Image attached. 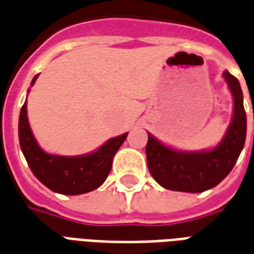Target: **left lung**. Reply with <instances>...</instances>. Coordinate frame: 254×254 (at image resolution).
<instances>
[{
	"label": "left lung",
	"mask_w": 254,
	"mask_h": 254,
	"mask_svg": "<svg viewBox=\"0 0 254 254\" xmlns=\"http://www.w3.org/2000/svg\"><path fill=\"white\" fill-rule=\"evenodd\" d=\"M229 85L234 113L222 141L208 151H178L167 147L148 133L145 147L147 165L151 176L160 187L169 190L200 193L216 187L233 170L246 138V113L240 81L223 72Z\"/></svg>",
	"instance_id": "obj_1"
}]
</instances>
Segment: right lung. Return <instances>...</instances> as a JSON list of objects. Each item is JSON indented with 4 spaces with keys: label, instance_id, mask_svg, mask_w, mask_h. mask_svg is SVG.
I'll return each mask as SVG.
<instances>
[{
    "label": "right lung",
    "instance_id": "1",
    "mask_svg": "<svg viewBox=\"0 0 254 254\" xmlns=\"http://www.w3.org/2000/svg\"><path fill=\"white\" fill-rule=\"evenodd\" d=\"M31 81V87L35 83ZM30 91V89H28ZM127 133L110 138L94 152L80 156H60L45 152L34 137L27 118V102L19 118V140L31 171L50 190L61 194H83L99 188L109 176L113 158L125 141Z\"/></svg>",
    "mask_w": 254,
    "mask_h": 254
}]
</instances>
